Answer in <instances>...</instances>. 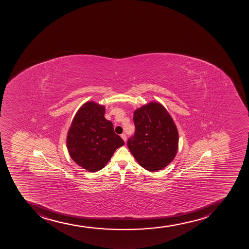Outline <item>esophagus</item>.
<instances>
[{
  "mask_svg": "<svg viewBox=\"0 0 249 249\" xmlns=\"http://www.w3.org/2000/svg\"><path fill=\"white\" fill-rule=\"evenodd\" d=\"M121 138L123 139L124 141L126 142V140H127V138H126V134H122L121 135Z\"/></svg>",
  "mask_w": 249,
  "mask_h": 249,
  "instance_id": "1",
  "label": "esophagus"
}]
</instances>
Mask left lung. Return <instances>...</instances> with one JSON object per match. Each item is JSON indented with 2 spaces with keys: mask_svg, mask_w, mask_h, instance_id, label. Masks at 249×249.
Masks as SVG:
<instances>
[{
  "mask_svg": "<svg viewBox=\"0 0 249 249\" xmlns=\"http://www.w3.org/2000/svg\"><path fill=\"white\" fill-rule=\"evenodd\" d=\"M135 132L128 139V149L142 167L157 171L169 165L178 150V134L163 106L151 102L134 111Z\"/></svg>",
  "mask_w": 249,
  "mask_h": 249,
  "instance_id": "1",
  "label": "left lung"
}]
</instances>
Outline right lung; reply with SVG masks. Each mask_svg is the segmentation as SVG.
Listing matches in <instances>:
<instances>
[{
  "label": "right lung",
  "mask_w": 249,
  "mask_h": 249,
  "mask_svg": "<svg viewBox=\"0 0 249 249\" xmlns=\"http://www.w3.org/2000/svg\"><path fill=\"white\" fill-rule=\"evenodd\" d=\"M104 115L103 106L86 102L76 113L67 135L71 158L90 172L104 167L115 150L124 144Z\"/></svg>",
  "instance_id": "obj_1"
}]
</instances>
